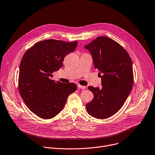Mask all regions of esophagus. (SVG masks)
Here are the masks:
<instances>
[{
    "instance_id": "1",
    "label": "esophagus",
    "mask_w": 155,
    "mask_h": 155,
    "mask_svg": "<svg viewBox=\"0 0 155 155\" xmlns=\"http://www.w3.org/2000/svg\"><path fill=\"white\" fill-rule=\"evenodd\" d=\"M77 86H78V87L79 88H81V89H85V88H87L85 86L81 85H80V84H78Z\"/></svg>"
}]
</instances>
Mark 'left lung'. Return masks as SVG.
<instances>
[{"label": "left lung", "instance_id": "1", "mask_svg": "<svg viewBox=\"0 0 155 155\" xmlns=\"http://www.w3.org/2000/svg\"><path fill=\"white\" fill-rule=\"evenodd\" d=\"M84 48L90 51L94 67L100 71L102 85L101 88L88 87L94 99L86 105L87 110L95 118L106 119L123 107L132 91V61L123 46L105 36L97 37Z\"/></svg>", "mask_w": 155, "mask_h": 155}]
</instances>
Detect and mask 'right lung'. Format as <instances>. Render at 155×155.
<instances>
[{
	"instance_id": "obj_1",
	"label": "right lung",
	"mask_w": 155,
	"mask_h": 155,
	"mask_svg": "<svg viewBox=\"0 0 155 155\" xmlns=\"http://www.w3.org/2000/svg\"><path fill=\"white\" fill-rule=\"evenodd\" d=\"M77 43L46 39L35 43L22 56L19 93L29 109L39 117L48 119L58 114L68 97L77 90L75 84L56 82L51 77L63 67L64 58L75 50Z\"/></svg>"
}]
</instances>
